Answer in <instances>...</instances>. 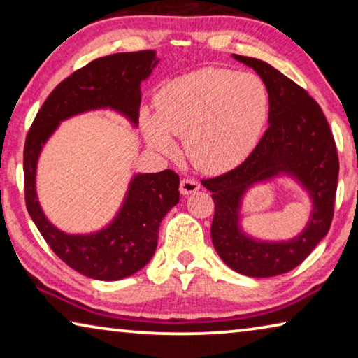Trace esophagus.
<instances>
[{
    "label": "esophagus",
    "instance_id": "esophagus-1",
    "mask_svg": "<svg viewBox=\"0 0 358 358\" xmlns=\"http://www.w3.org/2000/svg\"><path fill=\"white\" fill-rule=\"evenodd\" d=\"M199 189H201V183H199V181L191 180V178L181 180V183H180V192L183 194V196H189V194L196 192V191H199Z\"/></svg>",
    "mask_w": 358,
    "mask_h": 358
}]
</instances>
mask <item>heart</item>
Instances as JSON below:
<instances>
[{
	"label": "heart",
	"instance_id": "1",
	"mask_svg": "<svg viewBox=\"0 0 358 358\" xmlns=\"http://www.w3.org/2000/svg\"><path fill=\"white\" fill-rule=\"evenodd\" d=\"M145 113L143 134L161 153L183 137L187 159L202 172H224L256 148L270 117L266 83L251 72L203 68L167 82Z\"/></svg>",
	"mask_w": 358,
	"mask_h": 358
}]
</instances>
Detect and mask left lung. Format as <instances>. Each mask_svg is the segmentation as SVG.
Listing matches in <instances>:
<instances>
[{"instance_id": "left-lung-1", "label": "left lung", "mask_w": 358, "mask_h": 358, "mask_svg": "<svg viewBox=\"0 0 358 358\" xmlns=\"http://www.w3.org/2000/svg\"><path fill=\"white\" fill-rule=\"evenodd\" d=\"M232 57L256 71L268 87V129L238 167L202 180L215 202L211 241L222 262L237 273L276 276L299 266L329 232L339 172L336 145L322 108L305 90L262 59ZM278 176L292 178L308 194L310 217L294 239L260 241L241 226L243 199L252 185Z\"/></svg>"}]
</instances>
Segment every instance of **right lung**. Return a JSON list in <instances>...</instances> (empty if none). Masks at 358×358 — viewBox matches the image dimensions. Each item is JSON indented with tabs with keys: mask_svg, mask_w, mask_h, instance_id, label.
<instances>
[{
	"mask_svg": "<svg viewBox=\"0 0 358 358\" xmlns=\"http://www.w3.org/2000/svg\"><path fill=\"white\" fill-rule=\"evenodd\" d=\"M159 59L155 50L113 53L88 63L53 90L29 129L23 172L28 213L52 251L83 276L118 281L147 265L157 246L161 221L180 201L173 171L134 173L113 220L90 234H68L48 221L36 191L42 148L62 121L92 110H113L138 126L141 85Z\"/></svg>",
	"mask_w": 358,
	"mask_h": 358,
	"instance_id": "obj_1",
	"label": "right lung"
}]
</instances>
